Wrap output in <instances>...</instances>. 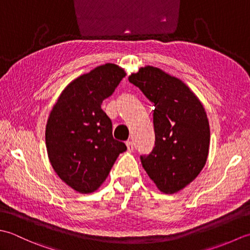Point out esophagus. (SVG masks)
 I'll list each match as a JSON object with an SVG mask.
<instances>
[{"label": "esophagus", "instance_id": "1", "mask_svg": "<svg viewBox=\"0 0 250 250\" xmlns=\"http://www.w3.org/2000/svg\"><path fill=\"white\" fill-rule=\"evenodd\" d=\"M126 146H127V149H128V151L134 150V142H132V141L127 140L126 141Z\"/></svg>", "mask_w": 250, "mask_h": 250}]
</instances>
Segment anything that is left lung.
I'll return each mask as SVG.
<instances>
[{
	"mask_svg": "<svg viewBox=\"0 0 250 250\" xmlns=\"http://www.w3.org/2000/svg\"><path fill=\"white\" fill-rule=\"evenodd\" d=\"M128 80L154 104L155 144L150 154L140 155L142 166L162 192L176 193L206 164L210 140L206 112L185 83L159 68H141Z\"/></svg>",
	"mask_w": 250,
	"mask_h": 250,
	"instance_id": "1",
	"label": "left lung"
}]
</instances>
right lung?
<instances>
[{"label": "right lung", "instance_id": "obj_1", "mask_svg": "<svg viewBox=\"0 0 250 250\" xmlns=\"http://www.w3.org/2000/svg\"><path fill=\"white\" fill-rule=\"evenodd\" d=\"M126 73L113 63L91 70L72 81L50 112L45 131L49 161L56 174L80 193L103 185L124 142L112 136V122L101 109Z\"/></svg>", "mask_w": 250, "mask_h": 250}]
</instances>
